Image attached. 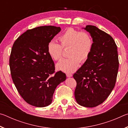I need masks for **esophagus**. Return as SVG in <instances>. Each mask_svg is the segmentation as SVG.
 I'll use <instances>...</instances> for the list:
<instances>
[{"label":"esophagus","instance_id":"34e87169","mask_svg":"<svg viewBox=\"0 0 128 128\" xmlns=\"http://www.w3.org/2000/svg\"><path fill=\"white\" fill-rule=\"evenodd\" d=\"M66 77H72V74H71V73H66Z\"/></svg>","mask_w":128,"mask_h":128}]
</instances>
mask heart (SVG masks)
<instances>
[{"mask_svg":"<svg viewBox=\"0 0 128 128\" xmlns=\"http://www.w3.org/2000/svg\"><path fill=\"white\" fill-rule=\"evenodd\" d=\"M58 40L61 45L55 41H50L47 45V52L52 59L58 61L62 57L63 48L69 47V57L58 62L56 68L66 73H72L77 69L80 62H85L89 58L93 47L92 36L87 32L70 28Z\"/></svg>","mask_w":128,"mask_h":128,"instance_id":"obj_1","label":"heart"}]
</instances>
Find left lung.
<instances>
[{
    "label": "left lung",
    "instance_id": "1",
    "mask_svg": "<svg viewBox=\"0 0 128 128\" xmlns=\"http://www.w3.org/2000/svg\"><path fill=\"white\" fill-rule=\"evenodd\" d=\"M93 40L88 59L73 74L78 104L94 107L108 98L115 85L118 69V48L113 38L92 25L86 26Z\"/></svg>",
    "mask_w": 128,
    "mask_h": 128
}]
</instances>
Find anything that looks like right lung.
<instances>
[{
  "mask_svg": "<svg viewBox=\"0 0 128 128\" xmlns=\"http://www.w3.org/2000/svg\"><path fill=\"white\" fill-rule=\"evenodd\" d=\"M60 30L54 26L29 29L13 44L10 58L13 82L24 100L35 107L50 104L55 88L66 79L62 71L55 72L47 52L48 43Z\"/></svg>",
  "mask_w": 128,
  "mask_h": 128,
  "instance_id": "add662e5",
  "label": "right lung"
}]
</instances>
